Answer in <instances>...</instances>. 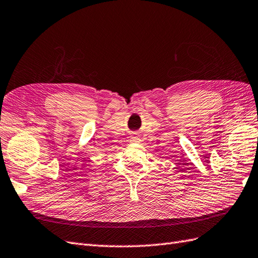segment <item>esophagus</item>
<instances>
[{
    "mask_svg": "<svg viewBox=\"0 0 258 258\" xmlns=\"http://www.w3.org/2000/svg\"><path fill=\"white\" fill-rule=\"evenodd\" d=\"M139 140H140V139H139V137L136 136V134L132 136V137H130V141L131 142H139Z\"/></svg>",
    "mask_w": 258,
    "mask_h": 258,
    "instance_id": "obj_1",
    "label": "esophagus"
}]
</instances>
